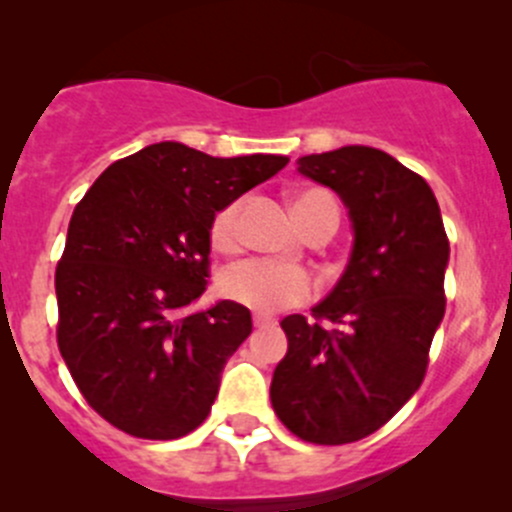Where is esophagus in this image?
I'll list each match as a JSON object with an SVG mask.
<instances>
[{
    "label": "esophagus",
    "instance_id": "obj_1",
    "mask_svg": "<svg viewBox=\"0 0 512 512\" xmlns=\"http://www.w3.org/2000/svg\"><path fill=\"white\" fill-rule=\"evenodd\" d=\"M272 326H275V318H270V315H262V313L255 315V328H272Z\"/></svg>",
    "mask_w": 512,
    "mask_h": 512
}]
</instances>
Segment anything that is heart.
<instances>
[{"label": "heart", "instance_id": "obj_1", "mask_svg": "<svg viewBox=\"0 0 512 512\" xmlns=\"http://www.w3.org/2000/svg\"><path fill=\"white\" fill-rule=\"evenodd\" d=\"M245 202L234 199L224 204L209 224V240L219 252H232L240 245V217ZM295 214L305 232L323 222L338 224V204L333 194L321 186H310L295 194ZM219 290L227 300L255 313L270 315L280 310L295 308L308 303L315 295V280L308 270L288 262L267 260V257H250V260L234 262L219 278Z\"/></svg>", "mask_w": 512, "mask_h": 512}]
</instances>
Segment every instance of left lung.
Wrapping results in <instances>:
<instances>
[{
  "mask_svg": "<svg viewBox=\"0 0 512 512\" xmlns=\"http://www.w3.org/2000/svg\"><path fill=\"white\" fill-rule=\"evenodd\" d=\"M298 171L343 199L356 240L313 321H280L288 353L272 374V409L305 442H358L422 386L447 303L450 240L427 181L379 148L310 154Z\"/></svg>",
  "mask_w": 512,
  "mask_h": 512,
  "instance_id": "left-lung-1",
  "label": "left lung"
}]
</instances>
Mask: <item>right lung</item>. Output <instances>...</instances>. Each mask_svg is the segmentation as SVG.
<instances>
[{"instance_id": "add662e5", "label": "right lung", "mask_w": 512, "mask_h": 512, "mask_svg": "<svg viewBox=\"0 0 512 512\" xmlns=\"http://www.w3.org/2000/svg\"><path fill=\"white\" fill-rule=\"evenodd\" d=\"M285 164L161 141L85 191L55 270L57 346L105 422L179 439L207 419L227 358L252 333L250 310L232 300L184 315L207 290L209 224Z\"/></svg>"}]
</instances>
